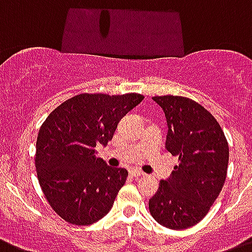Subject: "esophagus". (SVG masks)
<instances>
[{
    "mask_svg": "<svg viewBox=\"0 0 252 252\" xmlns=\"http://www.w3.org/2000/svg\"><path fill=\"white\" fill-rule=\"evenodd\" d=\"M130 174H132L133 177L138 178V177H142V175H145V173L141 172V170H138V169H133L132 172H130Z\"/></svg>",
    "mask_w": 252,
    "mask_h": 252,
    "instance_id": "1",
    "label": "esophagus"
}]
</instances>
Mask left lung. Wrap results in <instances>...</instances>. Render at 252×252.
<instances>
[{"mask_svg": "<svg viewBox=\"0 0 252 252\" xmlns=\"http://www.w3.org/2000/svg\"><path fill=\"white\" fill-rule=\"evenodd\" d=\"M152 98L164 110L165 147L178 156V165L150 198V213L169 229H186L204 219L220 193L229 147L219 123L200 103L170 94Z\"/></svg>", "mask_w": 252, "mask_h": 252, "instance_id": "left-lung-1", "label": "left lung"}]
</instances>
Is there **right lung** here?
I'll list each match as a JSON object with an SVG mask.
<instances>
[{"instance_id": "add662e5", "label": "right lung", "mask_w": 252, "mask_h": 252, "mask_svg": "<svg viewBox=\"0 0 252 252\" xmlns=\"http://www.w3.org/2000/svg\"><path fill=\"white\" fill-rule=\"evenodd\" d=\"M139 94H80L59 105L39 128L35 145L38 181L48 204L67 223L90 225L111 210L126 169L97 158L118 123L136 107Z\"/></svg>"}]
</instances>
